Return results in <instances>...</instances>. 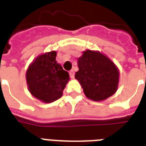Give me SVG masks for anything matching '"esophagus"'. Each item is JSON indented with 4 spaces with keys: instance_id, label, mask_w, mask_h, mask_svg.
<instances>
[{
    "instance_id": "obj_1",
    "label": "esophagus",
    "mask_w": 146,
    "mask_h": 146,
    "mask_svg": "<svg viewBox=\"0 0 146 146\" xmlns=\"http://www.w3.org/2000/svg\"><path fill=\"white\" fill-rule=\"evenodd\" d=\"M69 73H70V77L72 78V79H73V78H74V75H75V72H74L73 70H71L69 72Z\"/></svg>"
}]
</instances>
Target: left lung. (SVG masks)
Here are the masks:
<instances>
[{"mask_svg": "<svg viewBox=\"0 0 146 146\" xmlns=\"http://www.w3.org/2000/svg\"><path fill=\"white\" fill-rule=\"evenodd\" d=\"M78 67L75 78L89 99L104 101L117 92L119 69L106 55L98 50H85L78 58Z\"/></svg>", "mask_w": 146, "mask_h": 146, "instance_id": "obj_1", "label": "left lung"}]
</instances>
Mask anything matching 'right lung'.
Masks as SVG:
<instances>
[{
  "label": "right lung",
  "instance_id": "right-lung-1",
  "mask_svg": "<svg viewBox=\"0 0 146 146\" xmlns=\"http://www.w3.org/2000/svg\"><path fill=\"white\" fill-rule=\"evenodd\" d=\"M57 52L52 50L38 56L29 66L26 73L29 92L44 103L59 99L70 80V75L56 60Z\"/></svg>",
  "mask_w": 146,
  "mask_h": 146
}]
</instances>
